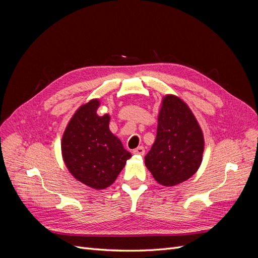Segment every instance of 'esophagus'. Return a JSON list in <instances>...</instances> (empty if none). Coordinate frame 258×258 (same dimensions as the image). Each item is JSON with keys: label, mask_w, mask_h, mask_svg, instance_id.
I'll use <instances>...</instances> for the list:
<instances>
[{"label": "esophagus", "mask_w": 258, "mask_h": 258, "mask_svg": "<svg viewBox=\"0 0 258 258\" xmlns=\"http://www.w3.org/2000/svg\"><path fill=\"white\" fill-rule=\"evenodd\" d=\"M132 153L140 155V156H143L145 154V150H144L143 146H139V147L136 148V150H134V152H132Z\"/></svg>", "instance_id": "obj_1"}]
</instances>
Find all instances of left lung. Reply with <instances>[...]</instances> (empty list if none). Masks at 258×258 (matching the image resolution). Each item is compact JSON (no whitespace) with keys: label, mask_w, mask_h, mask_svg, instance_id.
<instances>
[{"label":"left lung","mask_w":258,"mask_h":258,"mask_svg":"<svg viewBox=\"0 0 258 258\" xmlns=\"http://www.w3.org/2000/svg\"><path fill=\"white\" fill-rule=\"evenodd\" d=\"M204 147V135L189 107L175 96H166L156 140L145 156V165L154 178L163 186L188 179L200 166Z\"/></svg>","instance_id":"left-lung-1"}]
</instances>
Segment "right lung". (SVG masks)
<instances>
[{
	"instance_id": "1",
	"label": "right lung",
	"mask_w": 258,
	"mask_h": 258,
	"mask_svg": "<svg viewBox=\"0 0 258 258\" xmlns=\"http://www.w3.org/2000/svg\"><path fill=\"white\" fill-rule=\"evenodd\" d=\"M99 105L98 100H91L76 111L64 131L61 150L76 179L103 189L114 183L131 154L110 131V116L97 114Z\"/></svg>"
}]
</instances>
